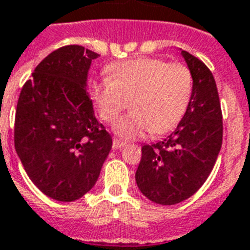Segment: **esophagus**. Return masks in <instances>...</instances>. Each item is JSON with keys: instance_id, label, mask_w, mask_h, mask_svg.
I'll return each instance as SVG.
<instances>
[{"instance_id": "1", "label": "esophagus", "mask_w": 250, "mask_h": 250, "mask_svg": "<svg viewBox=\"0 0 250 250\" xmlns=\"http://www.w3.org/2000/svg\"><path fill=\"white\" fill-rule=\"evenodd\" d=\"M125 146V143L119 140V139H114V140H112V148H114V149H121V148H123Z\"/></svg>"}]
</instances>
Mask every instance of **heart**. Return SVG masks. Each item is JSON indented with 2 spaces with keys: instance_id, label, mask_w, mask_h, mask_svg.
I'll list each match as a JSON object with an SVG mask.
<instances>
[{
  "instance_id": "obj_1",
  "label": "heart",
  "mask_w": 250,
  "mask_h": 250,
  "mask_svg": "<svg viewBox=\"0 0 250 250\" xmlns=\"http://www.w3.org/2000/svg\"><path fill=\"white\" fill-rule=\"evenodd\" d=\"M107 73L93 83L91 97L107 123L117 122L129 101L133 110L115 125L122 138L167 132L184 117L193 89V77L184 64L136 57L112 64Z\"/></svg>"
}]
</instances>
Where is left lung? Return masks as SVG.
<instances>
[{
	"instance_id": "obj_1",
	"label": "left lung",
	"mask_w": 250,
	"mask_h": 250,
	"mask_svg": "<svg viewBox=\"0 0 250 250\" xmlns=\"http://www.w3.org/2000/svg\"><path fill=\"white\" fill-rule=\"evenodd\" d=\"M181 55L193 77V90L177 128L155 144L142 146L135 174L143 195L170 206L197 193L212 170L223 140L222 108L211 70L186 51Z\"/></svg>"
}]
</instances>
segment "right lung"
<instances>
[{"label": "right lung", "mask_w": 250, "mask_h": 250, "mask_svg": "<svg viewBox=\"0 0 250 250\" xmlns=\"http://www.w3.org/2000/svg\"><path fill=\"white\" fill-rule=\"evenodd\" d=\"M83 45H65L43 59L19 94L14 146L36 188L73 202L94 186L112 139L97 121L86 87L91 60Z\"/></svg>", "instance_id": "1"}]
</instances>
